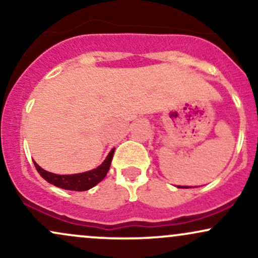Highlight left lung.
Segmentation results:
<instances>
[{
	"label": "left lung",
	"mask_w": 258,
	"mask_h": 258,
	"mask_svg": "<svg viewBox=\"0 0 258 258\" xmlns=\"http://www.w3.org/2000/svg\"><path fill=\"white\" fill-rule=\"evenodd\" d=\"M179 188H188V186H179Z\"/></svg>",
	"instance_id": "obj_1"
}]
</instances>
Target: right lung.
<instances>
[{
    "label": "right lung",
    "mask_w": 258,
    "mask_h": 258,
    "mask_svg": "<svg viewBox=\"0 0 258 258\" xmlns=\"http://www.w3.org/2000/svg\"><path fill=\"white\" fill-rule=\"evenodd\" d=\"M115 148L111 149V152L109 153V155L106 156L100 166H98L94 170L87 171V172L84 173H78V174H55L51 173L48 171L41 168L36 162H34L35 167H36L37 172L40 173V176L42 177L43 179H46L47 182L51 183V184L58 186V188L67 189V190H76V191H84L91 189L92 186L102 180L108 173L109 168H110V164L112 156H114Z\"/></svg>",
    "instance_id": "1"
}]
</instances>
